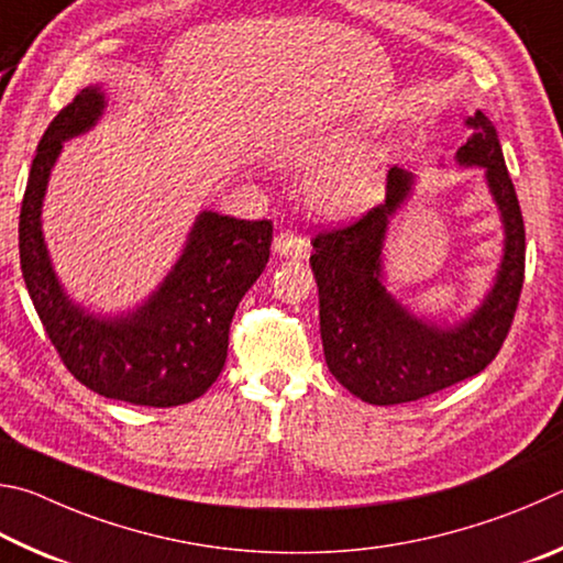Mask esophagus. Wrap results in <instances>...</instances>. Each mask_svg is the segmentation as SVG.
<instances>
[{
	"label": "esophagus",
	"instance_id": "esophagus-1",
	"mask_svg": "<svg viewBox=\"0 0 563 563\" xmlns=\"http://www.w3.org/2000/svg\"><path fill=\"white\" fill-rule=\"evenodd\" d=\"M274 252L284 256V260H307L309 242L297 232H282L274 236Z\"/></svg>",
	"mask_w": 563,
	"mask_h": 563
}]
</instances>
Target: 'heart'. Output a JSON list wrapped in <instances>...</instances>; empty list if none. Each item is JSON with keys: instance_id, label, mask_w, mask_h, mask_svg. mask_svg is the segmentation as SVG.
<instances>
[{"instance_id": "b5f03b06", "label": "heart", "mask_w": 563, "mask_h": 563, "mask_svg": "<svg viewBox=\"0 0 563 563\" xmlns=\"http://www.w3.org/2000/svg\"><path fill=\"white\" fill-rule=\"evenodd\" d=\"M353 131H327L284 145L282 163L299 173H313L307 200L329 220H351L380 202L386 165L378 151L358 145Z\"/></svg>"}]
</instances>
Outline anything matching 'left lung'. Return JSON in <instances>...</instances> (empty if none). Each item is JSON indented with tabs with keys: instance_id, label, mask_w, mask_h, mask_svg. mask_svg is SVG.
<instances>
[{
	"instance_id": "obj_1",
	"label": "left lung",
	"mask_w": 563,
	"mask_h": 563,
	"mask_svg": "<svg viewBox=\"0 0 563 563\" xmlns=\"http://www.w3.org/2000/svg\"><path fill=\"white\" fill-rule=\"evenodd\" d=\"M455 147L460 167H479L501 224V256L489 289L462 317H426L390 291L386 240L390 222L416 195V175L390 167L388 197L346 230L313 240L327 366L343 388L371 406H398L477 376L497 356L525 282V222L501 155L497 128L475 111ZM445 167V163H440Z\"/></svg>"
}]
</instances>
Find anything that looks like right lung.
Listing matches in <instances>:
<instances>
[{"instance_id": "add662e5", "label": "right lung", "mask_w": 563, "mask_h": 563, "mask_svg": "<svg viewBox=\"0 0 563 563\" xmlns=\"http://www.w3.org/2000/svg\"><path fill=\"white\" fill-rule=\"evenodd\" d=\"M106 108L103 86H86L38 141L19 214L24 284L58 356L86 388L133 406H183L224 368L236 303L269 262L272 222L202 210L143 301L111 313L78 303L54 269L42 212L64 143L93 131Z\"/></svg>"}]
</instances>
